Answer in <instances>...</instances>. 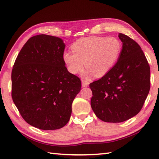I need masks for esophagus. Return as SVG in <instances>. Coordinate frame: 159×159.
<instances>
[{"instance_id": "esophagus-1", "label": "esophagus", "mask_w": 159, "mask_h": 159, "mask_svg": "<svg viewBox=\"0 0 159 159\" xmlns=\"http://www.w3.org/2000/svg\"><path fill=\"white\" fill-rule=\"evenodd\" d=\"M89 85V82L87 81V80H82V87H86Z\"/></svg>"}]
</instances>
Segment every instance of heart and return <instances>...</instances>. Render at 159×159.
Here are the masks:
<instances>
[{"label":"heart","mask_w":159,"mask_h":159,"mask_svg":"<svg viewBox=\"0 0 159 159\" xmlns=\"http://www.w3.org/2000/svg\"><path fill=\"white\" fill-rule=\"evenodd\" d=\"M121 42L113 37H88L81 38L71 46L73 52L63 53V60L71 73L81 72L86 66L89 70L86 76L93 74L100 77L116 63L121 50Z\"/></svg>","instance_id":"obj_1"}]
</instances>
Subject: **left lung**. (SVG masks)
Returning <instances> with one entry per match:
<instances>
[{"label":"left lung","instance_id":"8db88e82","mask_svg":"<svg viewBox=\"0 0 159 159\" xmlns=\"http://www.w3.org/2000/svg\"><path fill=\"white\" fill-rule=\"evenodd\" d=\"M122 50L117 63L99 80L89 84L91 106L103 121L122 122L139 113L150 89V68L140 46L119 33Z\"/></svg>","mask_w":159,"mask_h":159}]
</instances>
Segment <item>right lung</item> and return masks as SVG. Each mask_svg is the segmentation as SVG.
<instances>
[{
  "instance_id": "obj_1",
  "label": "right lung",
  "mask_w": 159,
  "mask_h": 159,
  "mask_svg": "<svg viewBox=\"0 0 159 159\" xmlns=\"http://www.w3.org/2000/svg\"><path fill=\"white\" fill-rule=\"evenodd\" d=\"M65 43L57 37L38 35L20 50L11 72V97L22 118L39 129L66 126L72 104L81 88L79 77L65 66Z\"/></svg>"
}]
</instances>
